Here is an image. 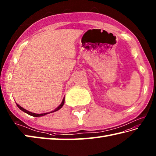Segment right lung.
<instances>
[{
  "label": "right lung",
  "instance_id": "right-lung-1",
  "mask_svg": "<svg viewBox=\"0 0 156 156\" xmlns=\"http://www.w3.org/2000/svg\"><path fill=\"white\" fill-rule=\"evenodd\" d=\"M64 104H65V98H63V100H62V101L61 104H60L59 105V106H58V107H57L55 110H54L51 111V112H50L42 113V114H36V113L31 112H30V111H28V110H27L24 109L23 108H22L21 106H20V105H19V104H17V103H16V104H17V107H18L19 108H20L21 110H22V111H23V112H25V113H27V114H29V115H30V116H34V117H40V116H44V115H46V114H48L52 113V112H56V111H58V110H60V108H61L63 106V105H64Z\"/></svg>",
  "mask_w": 156,
  "mask_h": 156
}]
</instances>
